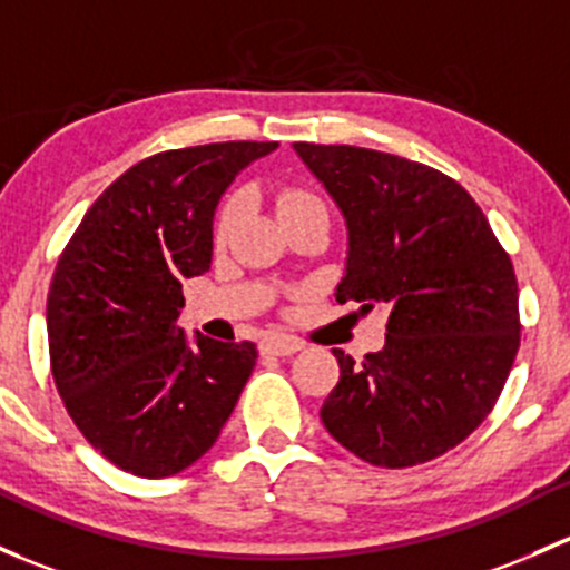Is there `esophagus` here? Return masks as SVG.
I'll use <instances>...</instances> for the list:
<instances>
[{
    "label": "esophagus",
    "mask_w": 570,
    "mask_h": 570,
    "mask_svg": "<svg viewBox=\"0 0 570 570\" xmlns=\"http://www.w3.org/2000/svg\"><path fill=\"white\" fill-rule=\"evenodd\" d=\"M301 350H303V341L292 338V335H269V338L262 341V352H267V355L289 357Z\"/></svg>",
    "instance_id": "34e87169"
}]
</instances>
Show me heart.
Here are the masks:
<instances>
[{"label":"heart","instance_id":"b5f03b06","mask_svg":"<svg viewBox=\"0 0 570 570\" xmlns=\"http://www.w3.org/2000/svg\"><path fill=\"white\" fill-rule=\"evenodd\" d=\"M239 207H243V199H239V196H229V199L220 205L218 218H215V239H218V243H224V239L229 237L232 226H235V220L239 215ZM316 207H325V205H322L320 196L308 194V190L289 188L278 196L281 220L292 218V215H297V213H305V209H316Z\"/></svg>","mask_w":570,"mask_h":570}]
</instances>
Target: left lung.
I'll return each mask as SVG.
<instances>
[{
	"instance_id": "obj_1",
	"label": "left lung",
	"mask_w": 570,
	"mask_h": 570,
	"mask_svg": "<svg viewBox=\"0 0 570 570\" xmlns=\"http://www.w3.org/2000/svg\"><path fill=\"white\" fill-rule=\"evenodd\" d=\"M295 153L350 232L335 301L387 308L380 352L333 350L338 385L320 415L335 442L374 466L431 461L472 434L519 352V286L487 215L448 175L350 144Z\"/></svg>"
}]
</instances>
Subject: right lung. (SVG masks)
<instances>
[{
    "mask_svg": "<svg viewBox=\"0 0 570 570\" xmlns=\"http://www.w3.org/2000/svg\"><path fill=\"white\" fill-rule=\"evenodd\" d=\"M278 141H224L130 166L87 209L48 289L51 374L89 445L139 478L202 459L256 365L177 325L183 281L209 269L213 218L232 179Z\"/></svg>",
    "mask_w": 570,
    "mask_h": 570,
    "instance_id": "add662e5",
    "label": "right lung"
}]
</instances>
